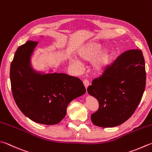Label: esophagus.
<instances>
[{
  "label": "esophagus",
  "mask_w": 152,
  "mask_h": 152,
  "mask_svg": "<svg viewBox=\"0 0 152 152\" xmlns=\"http://www.w3.org/2000/svg\"><path fill=\"white\" fill-rule=\"evenodd\" d=\"M83 84H84V85H85V87L86 88H87V87H88V86L89 85V82H88V80H84L83 81Z\"/></svg>",
  "instance_id": "34e87169"
}]
</instances>
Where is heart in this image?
I'll return each mask as SVG.
<instances>
[{
    "mask_svg": "<svg viewBox=\"0 0 152 152\" xmlns=\"http://www.w3.org/2000/svg\"><path fill=\"white\" fill-rule=\"evenodd\" d=\"M102 45L90 42L84 45L77 52V58L83 64L91 63V70L95 74H101L107 68L110 61V52L108 49L102 50ZM69 64L77 71L82 69V64L77 59H71Z\"/></svg>",
    "mask_w": 152,
    "mask_h": 152,
    "instance_id": "obj_1",
    "label": "heart"
}]
</instances>
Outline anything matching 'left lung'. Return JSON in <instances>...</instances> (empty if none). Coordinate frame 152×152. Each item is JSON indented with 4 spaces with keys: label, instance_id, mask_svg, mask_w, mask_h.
Wrapping results in <instances>:
<instances>
[{
    "label": "left lung",
    "instance_id": "1",
    "mask_svg": "<svg viewBox=\"0 0 152 152\" xmlns=\"http://www.w3.org/2000/svg\"><path fill=\"white\" fill-rule=\"evenodd\" d=\"M145 80L141 50H130L120 55L87 88L88 93L99 104V110L91 116L93 124L114 127L130 118L141 101Z\"/></svg>",
    "mask_w": 152,
    "mask_h": 152
}]
</instances>
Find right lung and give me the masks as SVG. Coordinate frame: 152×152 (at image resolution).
Wrapping results in <instances>:
<instances>
[{"label": "right lung", "instance_id": "obj_1", "mask_svg": "<svg viewBox=\"0 0 152 152\" xmlns=\"http://www.w3.org/2000/svg\"><path fill=\"white\" fill-rule=\"evenodd\" d=\"M38 42L20 45L10 65L11 88L14 101L26 116L37 123L57 124L65 116L71 101L86 92L83 82L65 73H42L31 66Z\"/></svg>", "mask_w": 152, "mask_h": 152}]
</instances>
